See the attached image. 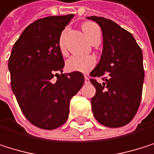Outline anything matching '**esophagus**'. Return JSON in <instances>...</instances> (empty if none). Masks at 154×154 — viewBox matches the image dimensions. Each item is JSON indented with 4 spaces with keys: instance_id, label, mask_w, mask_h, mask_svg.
I'll return each instance as SVG.
<instances>
[{
    "instance_id": "obj_1",
    "label": "esophagus",
    "mask_w": 154,
    "mask_h": 154,
    "mask_svg": "<svg viewBox=\"0 0 154 154\" xmlns=\"http://www.w3.org/2000/svg\"><path fill=\"white\" fill-rule=\"evenodd\" d=\"M85 83L86 84H88L89 83V78H88V75H85Z\"/></svg>"
}]
</instances>
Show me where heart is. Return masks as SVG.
Listing matches in <instances>:
<instances>
[{"mask_svg": "<svg viewBox=\"0 0 154 154\" xmlns=\"http://www.w3.org/2000/svg\"><path fill=\"white\" fill-rule=\"evenodd\" d=\"M84 34L89 39L90 42H92L97 35H100V30L98 25L92 22H86L81 26ZM66 34V30L62 32L60 35V37L58 39V48L60 53L63 56H67V49L65 45L64 42V36ZM96 58L92 56H87V57H70L66 63V66L68 71L71 72H81V73H88L90 70H92L96 66Z\"/></svg>", "mask_w": 154, "mask_h": 154, "instance_id": "b5f03b06", "label": "heart"}]
</instances>
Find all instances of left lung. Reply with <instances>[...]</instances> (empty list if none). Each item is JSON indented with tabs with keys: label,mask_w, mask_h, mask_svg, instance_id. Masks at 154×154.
I'll use <instances>...</instances> for the list:
<instances>
[{
	"label": "left lung",
	"mask_w": 154,
	"mask_h": 154,
	"mask_svg": "<svg viewBox=\"0 0 154 154\" xmlns=\"http://www.w3.org/2000/svg\"><path fill=\"white\" fill-rule=\"evenodd\" d=\"M88 19L100 25L103 35L100 63L89 74L96 88L91 98L92 111L102 125L122 127L131 122L140 104L144 80L142 52L131 32L113 21L97 16ZM100 76L102 84L94 79Z\"/></svg>",
	"instance_id": "8db88e82"
}]
</instances>
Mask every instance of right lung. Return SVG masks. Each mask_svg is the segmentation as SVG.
<instances>
[{"label": "right lung", "mask_w": 154, "mask_h": 154, "mask_svg": "<svg viewBox=\"0 0 154 154\" xmlns=\"http://www.w3.org/2000/svg\"><path fill=\"white\" fill-rule=\"evenodd\" d=\"M73 17L67 14L35 21L23 30L9 58L11 86L19 107L40 129L54 130L66 122L71 97L85 81L81 72L58 74L65 66L58 39Z\"/></svg>", "instance_id": "add662e5"}]
</instances>
